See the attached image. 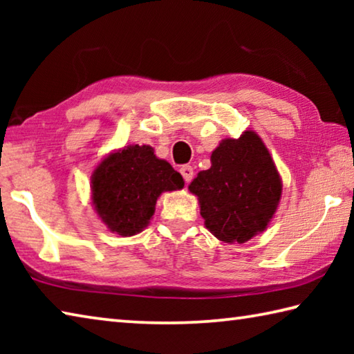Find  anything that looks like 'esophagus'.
Wrapping results in <instances>:
<instances>
[{"label":"esophagus","instance_id":"34e87169","mask_svg":"<svg viewBox=\"0 0 354 354\" xmlns=\"http://www.w3.org/2000/svg\"><path fill=\"white\" fill-rule=\"evenodd\" d=\"M179 171H181V175H183L185 183H190L192 178H194V169H192L190 165H183L181 170H179Z\"/></svg>","mask_w":354,"mask_h":354}]
</instances>
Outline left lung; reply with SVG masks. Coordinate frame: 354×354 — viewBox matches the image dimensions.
Segmentation results:
<instances>
[{
	"mask_svg": "<svg viewBox=\"0 0 354 354\" xmlns=\"http://www.w3.org/2000/svg\"><path fill=\"white\" fill-rule=\"evenodd\" d=\"M189 190L212 234L226 243H245L259 234L277 212L283 183L267 147L254 131L225 139Z\"/></svg>",
	"mask_w": 354,
	"mask_h": 354,
	"instance_id": "8db88e82",
	"label": "left lung"
}]
</instances>
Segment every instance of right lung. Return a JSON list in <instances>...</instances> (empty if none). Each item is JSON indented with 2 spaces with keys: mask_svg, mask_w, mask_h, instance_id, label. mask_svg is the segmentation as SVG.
<instances>
[{
  "mask_svg": "<svg viewBox=\"0 0 354 354\" xmlns=\"http://www.w3.org/2000/svg\"><path fill=\"white\" fill-rule=\"evenodd\" d=\"M183 187V176L151 147L128 145L93 170L92 203L107 230L129 237L148 226L162 192Z\"/></svg>",
  "mask_w": 354,
  "mask_h": 354,
  "instance_id": "right-lung-1",
  "label": "right lung"
}]
</instances>
